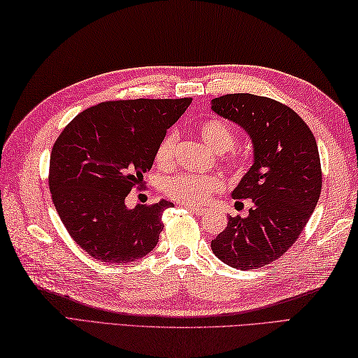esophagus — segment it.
Segmentation results:
<instances>
[{"label":"esophagus","instance_id":"1","mask_svg":"<svg viewBox=\"0 0 358 358\" xmlns=\"http://www.w3.org/2000/svg\"><path fill=\"white\" fill-rule=\"evenodd\" d=\"M185 208H188L189 211H192V213H194L196 216H202V215H206V208H202V207H193V206H184Z\"/></svg>","mask_w":358,"mask_h":358}]
</instances>
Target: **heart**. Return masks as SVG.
Instances as JSON below:
<instances>
[{
    "instance_id": "obj_1",
    "label": "heart",
    "mask_w": 358,
    "mask_h": 358,
    "mask_svg": "<svg viewBox=\"0 0 358 358\" xmlns=\"http://www.w3.org/2000/svg\"><path fill=\"white\" fill-rule=\"evenodd\" d=\"M198 131L208 147L216 152L230 151L236 143V133L227 122L211 117L199 123ZM178 136L174 131L162 137L156 150V162L162 169L170 166L174 159V148H176ZM230 166H236V159H227ZM224 184L216 176H196V174L180 173L165 182V192L171 199L178 201L184 206H202L210 201V198L220 193Z\"/></svg>"
}]
</instances>
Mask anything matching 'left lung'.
I'll list each match as a JSON object with an SVG mask.
<instances>
[{
    "instance_id": "left-lung-1",
    "label": "left lung",
    "mask_w": 358,
    "mask_h": 358,
    "mask_svg": "<svg viewBox=\"0 0 358 358\" xmlns=\"http://www.w3.org/2000/svg\"><path fill=\"white\" fill-rule=\"evenodd\" d=\"M211 109L250 136L253 165L233 189V199H250L245 217L229 224L211 241L227 266L259 268L282 257L301 235L322 193V164L310 128L294 109L255 94H227Z\"/></svg>"
}]
</instances>
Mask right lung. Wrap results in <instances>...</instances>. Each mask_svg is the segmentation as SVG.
<instances>
[{
    "label": "right lung",
    "instance_id": "right-lung-1",
    "mask_svg": "<svg viewBox=\"0 0 358 358\" xmlns=\"http://www.w3.org/2000/svg\"><path fill=\"white\" fill-rule=\"evenodd\" d=\"M192 99L103 101L72 119L54 143L49 189L71 238L87 255L127 264L155 249L173 203L125 206L151 170L159 142Z\"/></svg>",
    "mask_w": 358,
    "mask_h": 358
}]
</instances>
